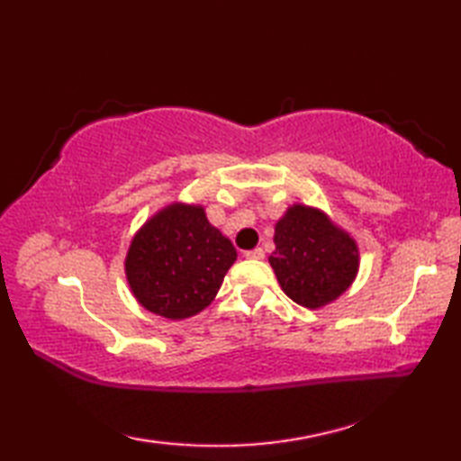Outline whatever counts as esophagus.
Wrapping results in <instances>:
<instances>
[{
    "label": "esophagus",
    "mask_w": 461,
    "mask_h": 461,
    "mask_svg": "<svg viewBox=\"0 0 461 461\" xmlns=\"http://www.w3.org/2000/svg\"><path fill=\"white\" fill-rule=\"evenodd\" d=\"M263 256H266V253H263L261 248L246 251V258H248V259H263Z\"/></svg>",
    "instance_id": "34e87169"
}]
</instances>
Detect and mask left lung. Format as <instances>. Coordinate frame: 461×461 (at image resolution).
<instances>
[{"label":"left lung","mask_w":461,"mask_h":461,"mask_svg":"<svg viewBox=\"0 0 461 461\" xmlns=\"http://www.w3.org/2000/svg\"><path fill=\"white\" fill-rule=\"evenodd\" d=\"M269 263L285 295L301 307L321 309L339 299L358 273V246L329 215L293 203L276 223Z\"/></svg>","instance_id":"1"}]
</instances>
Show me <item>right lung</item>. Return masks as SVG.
<instances>
[{"label": "right lung", "mask_w": 461, "mask_h": 461, "mask_svg": "<svg viewBox=\"0 0 461 461\" xmlns=\"http://www.w3.org/2000/svg\"><path fill=\"white\" fill-rule=\"evenodd\" d=\"M238 251L200 203L174 202L134 233L124 273L140 305L172 321L198 315L218 295Z\"/></svg>", "instance_id": "obj_1"}]
</instances>
